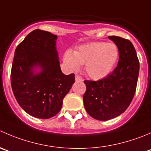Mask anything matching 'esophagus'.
<instances>
[{
  "label": "esophagus",
  "instance_id": "obj_1",
  "mask_svg": "<svg viewBox=\"0 0 151 151\" xmlns=\"http://www.w3.org/2000/svg\"><path fill=\"white\" fill-rule=\"evenodd\" d=\"M75 80H76V81H83V79L82 78V77H79L78 75H76Z\"/></svg>",
  "mask_w": 151,
  "mask_h": 151
}]
</instances>
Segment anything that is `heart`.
<instances>
[{
    "label": "heart",
    "mask_w": 151,
    "mask_h": 151,
    "mask_svg": "<svg viewBox=\"0 0 151 151\" xmlns=\"http://www.w3.org/2000/svg\"><path fill=\"white\" fill-rule=\"evenodd\" d=\"M119 59L116 45L106 42H93L83 45L74 52L68 50L63 62L68 68L77 71L85 64V71L90 78L101 80L108 75Z\"/></svg>",
    "instance_id": "obj_1"
}]
</instances>
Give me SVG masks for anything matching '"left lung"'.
Instances as JSON below:
<instances>
[{"label":"left lung","instance_id":"1","mask_svg":"<svg viewBox=\"0 0 151 151\" xmlns=\"http://www.w3.org/2000/svg\"><path fill=\"white\" fill-rule=\"evenodd\" d=\"M119 49V62L113 72L98 81L85 80L83 103L93 119L105 121L119 116L131 104L137 89L139 62L129 40L108 36Z\"/></svg>","mask_w":151,"mask_h":151}]
</instances>
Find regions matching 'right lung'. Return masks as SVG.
<instances>
[{"label": "right lung", "instance_id": "add662e5", "mask_svg": "<svg viewBox=\"0 0 151 151\" xmlns=\"http://www.w3.org/2000/svg\"><path fill=\"white\" fill-rule=\"evenodd\" d=\"M58 36L35 29L17 46L11 70V86L20 106L31 116L49 119L58 114L75 80L61 71L55 43ZM42 71L35 75L32 68Z\"/></svg>", "mask_w": 151, "mask_h": 151}]
</instances>
